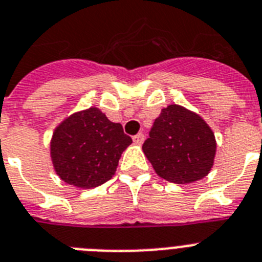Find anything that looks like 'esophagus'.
I'll list each match as a JSON object with an SVG mask.
<instances>
[{
  "mask_svg": "<svg viewBox=\"0 0 262 262\" xmlns=\"http://www.w3.org/2000/svg\"><path fill=\"white\" fill-rule=\"evenodd\" d=\"M145 140V136L144 133H138V135L133 136V141L136 142V144H142Z\"/></svg>",
  "mask_w": 262,
  "mask_h": 262,
  "instance_id": "obj_1",
  "label": "esophagus"
}]
</instances>
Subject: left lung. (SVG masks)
<instances>
[{
	"label": "left lung",
	"mask_w": 262,
	"mask_h": 262,
	"mask_svg": "<svg viewBox=\"0 0 262 262\" xmlns=\"http://www.w3.org/2000/svg\"><path fill=\"white\" fill-rule=\"evenodd\" d=\"M142 150L161 179L189 184L210 172L216 138L199 114L174 104L156 118Z\"/></svg>",
	"instance_id": "left-lung-1"
}]
</instances>
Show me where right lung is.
<instances>
[{
  "mask_svg": "<svg viewBox=\"0 0 262 262\" xmlns=\"http://www.w3.org/2000/svg\"><path fill=\"white\" fill-rule=\"evenodd\" d=\"M132 144L122 125L97 107L72 114L53 133L50 156L57 174L77 188L92 189L109 181L122 151Z\"/></svg>",
  "mask_w": 262,
  "mask_h": 262,
  "instance_id": "right-lung-1",
  "label": "right lung"
}]
</instances>
